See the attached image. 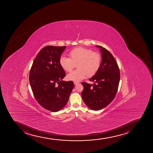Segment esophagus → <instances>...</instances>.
Wrapping results in <instances>:
<instances>
[{
	"instance_id": "34e87169",
	"label": "esophagus",
	"mask_w": 153,
	"mask_h": 153,
	"mask_svg": "<svg viewBox=\"0 0 153 153\" xmlns=\"http://www.w3.org/2000/svg\"><path fill=\"white\" fill-rule=\"evenodd\" d=\"M79 84V82H74V85H77L78 84Z\"/></svg>"
}]
</instances>
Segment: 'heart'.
<instances>
[{"label":"heart","instance_id":"b5f03b06","mask_svg":"<svg viewBox=\"0 0 153 153\" xmlns=\"http://www.w3.org/2000/svg\"><path fill=\"white\" fill-rule=\"evenodd\" d=\"M69 58L61 57L60 65L62 69L71 72L76 65L78 69L68 74V80L79 82L87 76H94L100 68L101 63V55L97 52L83 47H79L68 53Z\"/></svg>","mask_w":153,"mask_h":153}]
</instances>
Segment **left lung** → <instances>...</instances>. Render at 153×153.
I'll list each match as a JSON object with an SVG mask.
<instances>
[{"label": "left lung", "mask_w": 153, "mask_h": 153, "mask_svg": "<svg viewBox=\"0 0 153 153\" xmlns=\"http://www.w3.org/2000/svg\"><path fill=\"white\" fill-rule=\"evenodd\" d=\"M100 48L102 61L97 73L89 80L93 84L81 83L84 87L82 93L84 103L94 110H100L109 104L117 92L120 74L119 67L112 54L103 47Z\"/></svg>", "instance_id": "obj_1"}]
</instances>
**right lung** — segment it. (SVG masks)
<instances>
[{
    "label": "right lung",
    "mask_w": 153,
    "mask_h": 153,
    "mask_svg": "<svg viewBox=\"0 0 153 153\" xmlns=\"http://www.w3.org/2000/svg\"><path fill=\"white\" fill-rule=\"evenodd\" d=\"M66 46H47L39 51L31 67L29 81L35 98L45 109L57 112L66 105L74 87L62 79L65 73L59 59Z\"/></svg>",
    "instance_id": "add662e5"
}]
</instances>
